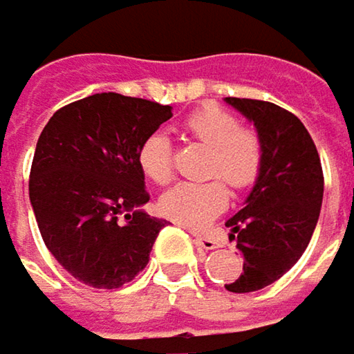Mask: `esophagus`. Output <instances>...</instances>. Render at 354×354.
Segmentation results:
<instances>
[{"label": "esophagus", "mask_w": 354, "mask_h": 354, "mask_svg": "<svg viewBox=\"0 0 354 354\" xmlns=\"http://www.w3.org/2000/svg\"><path fill=\"white\" fill-rule=\"evenodd\" d=\"M194 243H196V245H201L203 249H216V247H218V243L214 241L212 237L198 235V233H194Z\"/></svg>", "instance_id": "obj_1"}]
</instances>
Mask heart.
<instances>
[{
  "mask_svg": "<svg viewBox=\"0 0 354 354\" xmlns=\"http://www.w3.org/2000/svg\"><path fill=\"white\" fill-rule=\"evenodd\" d=\"M182 131L209 147L203 174L210 180L178 184L162 196L160 209L168 218L186 227H205L227 207L229 192L223 179L233 190L255 184L263 168V142L255 129L241 127L235 113L216 103L188 113L182 121ZM138 162L145 178L156 184H168L174 176L170 140L160 131L145 138Z\"/></svg>",
  "mask_w": 354,
  "mask_h": 354,
  "instance_id": "heart-1",
  "label": "heart"
}]
</instances>
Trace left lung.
I'll list each match as a JSON object with an SVG mask.
<instances>
[{
	"label": "left lung",
	"instance_id": "1",
	"mask_svg": "<svg viewBox=\"0 0 354 354\" xmlns=\"http://www.w3.org/2000/svg\"><path fill=\"white\" fill-rule=\"evenodd\" d=\"M253 121L263 142V168L245 207L225 225L243 255V273L229 292H255L279 279L302 257L316 229L324 176L304 123L268 101L225 99Z\"/></svg>",
	"mask_w": 354,
	"mask_h": 354
}]
</instances>
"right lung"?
<instances>
[{"label":"right lung","instance_id":"1","mask_svg":"<svg viewBox=\"0 0 354 354\" xmlns=\"http://www.w3.org/2000/svg\"><path fill=\"white\" fill-rule=\"evenodd\" d=\"M170 117V105L97 93L58 109L42 129L30 203L48 251L82 283L115 290L147 266L166 221L142 210L149 194L138 151Z\"/></svg>","mask_w":354,"mask_h":354}]
</instances>
